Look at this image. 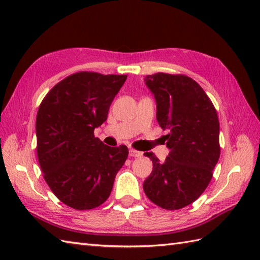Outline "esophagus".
<instances>
[{"label": "esophagus", "mask_w": 260, "mask_h": 260, "mask_svg": "<svg viewBox=\"0 0 260 260\" xmlns=\"http://www.w3.org/2000/svg\"><path fill=\"white\" fill-rule=\"evenodd\" d=\"M142 155H143L142 152L133 150V148H131V150H129V156L131 157H141Z\"/></svg>", "instance_id": "obj_1"}]
</instances>
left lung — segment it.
Returning a JSON list of instances; mask_svg holds the SVG:
<instances>
[{
  "label": "left lung",
  "mask_w": 260,
  "mask_h": 260,
  "mask_svg": "<svg viewBox=\"0 0 260 260\" xmlns=\"http://www.w3.org/2000/svg\"><path fill=\"white\" fill-rule=\"evenodd\" d=\"M144 80L155 97L159 126L170 131L164 136L170 153L164 163L154 153H144L153 171L143 189L156 206L179 210L194 202L212 179L220 156L218 114L190 77L157 73Z\"/></svg>",
  "instance_id": "left-lung-1"
}]
</instances>
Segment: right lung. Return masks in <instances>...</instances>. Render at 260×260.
Returning <instances> with one entry per match:
<instances>
[{
    "label": "right lung",
    "instance_id": "add662e5",
    "mask_svg": "<svg viewBox=\"0 0 260 260\" xmlns=\"http://www.w3.org/2000/svg\"><path fill=\"white\" fill-rule=\"evenodd\" d=\"M126 78L80 71L58 82L39 106L38 161L53 194L70 208L90 210L106 201L128 156L127 146L110 147L93 135Z\"/></svg>",
    "mask_w": 260,
    "mask_h": 260
}]
</instances>
